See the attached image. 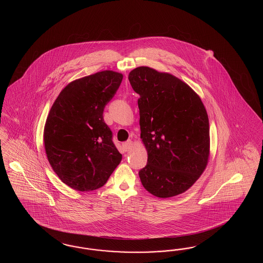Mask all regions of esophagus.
Wrapping results in <instances>:
<instances>
[{
  "mask_svg": "<svg viewBox=\"0 0 263 263\" xmlns=\"http://www.w3.org/2000/svg\"><path fill=\"white\" fill-rule=\"evenodd\" d=\"M123 145V149L125 151V152H129L131 148H132V142L129 140L127 142H125V143L122 144Z\"/></svg>",
  "mask_w": 263,
  "mask_h": 263,
  "instance_id": "obj_1",
  "label": "esophagus"
}]
</instances>
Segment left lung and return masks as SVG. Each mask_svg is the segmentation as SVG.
I'll list each match as a JSON object with an SVG mask.
<instances>
[{
	"label": "left lung",
	"instance_id": "left-lung-1",
	"mask_svg": "<svg viewBox=\"0 0 263 263\" xmlns=\"http://www.w3.org/2000/svg\"><path fill=\"white\" fill-rule=\"evenodd\" d=\"M128 79L140 98L141 139L147 164L139 172L144 189L167 199L198 180L210 156L209 120L199 95L171 73L148 66Z\"/></svg>",
	"mask_w": 263,
	"mask_h": 263
}]
</instances>
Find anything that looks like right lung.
Returning a JSON list of instances; mask_svg holds the SVG:
<instances>
[{
  "label": "right lung",
  "mask_w": 263,
  "mask_h": 263,
  "mask_svg": "<svg viewBox=\"0 0 263 263\" xmlns=\"http://www.w3.org/2000/svg\"><path fill=\"white\" fill-rule=\"evenodd\" d=\"M123 75L104 70L70 82L48 114L43 139L47 159L59 178L72 189L102 187L122 159L104 122L105 105Z\"/></svg>",
  "instance_id": "obj_1"
}]
</instances>
